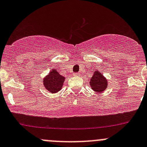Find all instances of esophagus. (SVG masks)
I'll return each mask as SVG.
<instances>
[{
	"label": "esophagus",
	"mask_w": 147,
	"mask_h": 147,
	"mask_svg": "<svg viewBox=\"0 0 147 147\" xmlns=\"http://www.w3.org/2000/svg\"><path fill=\"white\" fill-rule=\"evenodd\" d=\"M73 75H76V76H78V75H79V73H78V72H74Z\"/></svg>",
	"instance_id": "esophagus-1"
}]
</instances>
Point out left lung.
Wrapping results in <instances>:
<instances>
[{
  "label": "left lung",
  "mask_w": 147,
  "mask_h": 147,
  "mask_svg": "<svg viewBox=\"0 0 147 147\" xmlns=\"http://www.w3.org/2000/svg\"><path fill=\"white\" fill-rule=\"evenodd\" d=\"M90 85L92 89L97 92H102L107 87V81L106 78L99 72L96 71L90 80Z\"/></svg>",
  "instance_id": "left-lung-1"
}]
</instances>
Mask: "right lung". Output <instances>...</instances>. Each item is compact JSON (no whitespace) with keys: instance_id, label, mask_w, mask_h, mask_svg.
Wrapping results in <instances>:
<instances>
[{"instance_id":"obj_1","label":"right lung","mask_w":147,"mask_h":147,"mask_svg":"<svg viewBox=\"0 0 147 147\" xmlns=\"http://www.w3.org/2000/svg\"><path fill=\"white\" fill-rule=\"evenodd\" d=\"M65 78L60 75L56 69H53L50 73L44 79L45 87L51 93H56L61 90Z\"/></svg>"}]
</instances>
